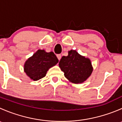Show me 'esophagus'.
I'll use <instances>...</instances> for the list:
<instances>
[{
	"mask_svg": "<svg viewBox=\"0 0 122 122\" xmlns=\"http://www.w3.org/2000/svg\"><path fill=\"white\" fill-rule=\"evenodd\" d=\"M56 56H57L58 59V60L60 61V59L61 58V55H60V54H58V55H56Z\"/></svg>",
	"mask_w": 122,
	"mask_h": 122,
	"instance_id": "34e87169",
	"label": "esophagus"
}]
</instances>
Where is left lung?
I'll return each mask as SVG.
<instances>
[{
	"mask_svg": "<svg viewBox=\"0 0 122 122\" xmlns=\"http://www.w3.org/2000/svg\"><path fill=\"white\" fill-rule=\"evenodd\" d=\"M59 67L64 72L65 77L75 84L83 83L93 71L90 59L80 55L76 50H70L68 56H62L59 62Z\"/></svg>",
	"mask_w": 122,
	"mask_h": 122,
	"instance_id": "left-lung-1",
	"label": "left lung"
}]
</instances>
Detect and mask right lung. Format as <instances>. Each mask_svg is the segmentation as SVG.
<instances>
[{
  "label": "right lung",
  "mask_w": 122,
  "mask_h": 122,
  "mask_svg": "<svg viewBox=\"0 0 122 122\" xmlns=\"http://www.w3.org/2000/svg\"><path fill=\"white\" fill-rule=\"evenodd\" d=\"M58 60L53 52H46L39 50L29 58L24 64V71L34 81H37L46 76L48 70L55 66Z\"/></svg>",
  "instance_id": "obj_1"
}]
</instances>
